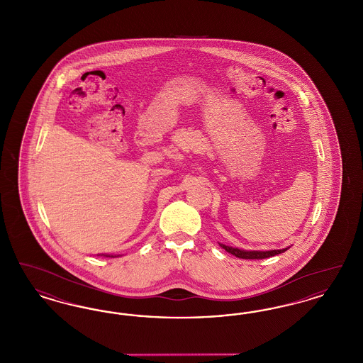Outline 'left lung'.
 Returning <instances> with one entry per match:
<instances>
[{"label":"left lung","instance_id":"8db88e82","mask_svg":"<svg viewBox=\"0 0 363 363\" xmlns=\"http://www.w3.org/2000/svg\"><path fill=\"white\" fill-rule=\"evenodd\" d=\"M225 252L231 253L233 256L238 257V259H268V257H274L277 255H280L283 252H286L289 247L286 249H279V250H265V252H261V250H243V249H238V247H233V246H227L223 243H219Z\"/></svg>","mask_w":363,"mask_h":363}]
</instances>
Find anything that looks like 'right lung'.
<instances>
[{"mask_svg": "<svg viewBox=\"0 0 363 363\" xmlns=\"http://www.w3.org/2000/svg\"><path fill=\"white\" fill-rule=\"evenodd\" d=\"M98 256H104V257H118V256H113V255H98Z\"/></svg>", "mask_w": 363, "mask_h": 363, "instance_id": "add662e5", "label": "right lung"}]
</instances>
